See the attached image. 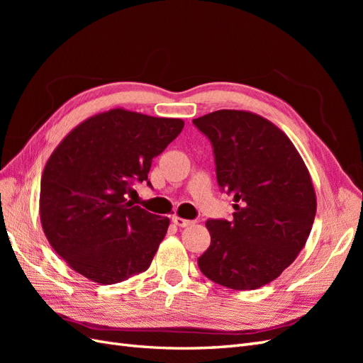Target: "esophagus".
<instances>
[{"label":"esophagus","instance_id":"1","mask_svg":"<svg viewBox=\"0 0 363 363\" xmlns=\"http://www.w3.org/2000/svg\"><path fill=\"white\" fill-rule=\"evenodd\" d=\"M172 223L179 227H188L194 224V221H189V219H184L182 216H172Z\"/></svg>","mask_w":363,"mask_h":363}]
</instances>
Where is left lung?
<instances>
[{
  "label": "left lung",
  "mask_w": 363,
  "mask_h": 363,
  "mask_svg": "<svg viewBox=\"0 0 363 363\" xmlns=\"http://www.w3.org/2000/svg\"><path fill=\"white\" fill-rule=\"evenodd\" d=\"M211 139L219 188L233 195V218L208 219L211 245L199 257L207 279L248 291L276 280L307 242L316 195L300 152L271 121L247 111L194 119Z\"/></svg>",
  "instance_id": "left-lung-1"
}]
</instances>
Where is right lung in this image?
<instances>
[{"label": "right lung", "mask_w": 363, "mask_h": 363, "mask_svg": "<svg viewBox=\"0 0 363 363\" xmlns=\"http://www.w3.org/2000/svg\"><path fill=\"white\" fill-rule=\"evenodd\" d=\"M183 125L118 107L84 119L52 151L40 180V224L75 272L115 284L148 269L169 219L133 206L125 194L148 180L152 159Z\"/></svg>", "instance_id": "add662e5"}]
</instances>
